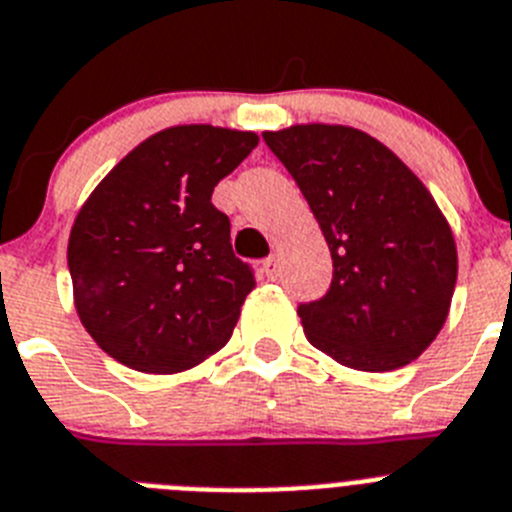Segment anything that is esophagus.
Returning a JSON list of instances; mask_svg holds the SVG:
<instances>
[{"instance_id": "obj_1", "label": "esophagus", "mask_w": 512, "mask_h": 512, "mask_svg": "<svg viewBox=\"0 0 512 512\" xmlns=\"http://www.w3.org/2000/svg\"><path fill=\"white\" fill-rule=\"evenodd\" d=\"M262 273L268 275L270 281H275V278H278V273H281V268H278V257L270 255L268 260L262 262Z\"/></svg>"}]
</instances>
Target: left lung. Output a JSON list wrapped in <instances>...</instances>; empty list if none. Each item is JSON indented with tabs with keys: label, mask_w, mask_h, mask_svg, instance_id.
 Masks as SVG:
<instances>
[{
	"label": "left lung",
	"mask_w": 512,
	"mask_h": 512,
	"mask_svg": "<svg viewBox=\"0 0 512 512\" xmlns=\"http://www.w3.org/2000/svg\"><path fill=\"white\" fill-rule=\"evenodd\" d=\"M262 139L304 193L335 268L327 296L299 306L306 340L355 371L415 361L443 330L459 275L430 190L358 128L296 123Z\"/></svg>",
	"instance_id": "1"
}]
</instances>
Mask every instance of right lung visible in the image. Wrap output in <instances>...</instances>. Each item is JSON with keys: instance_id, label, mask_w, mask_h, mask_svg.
Listing matches in <instances>:
<instances>
[{"instance_id": "add662e5", "label": "right lung", "mask_w": 512, "mask_h": 512, "mask_svg": "<svg viewBox=\"0 0 512 512\" xmlns=\"http://www.w3.org/2000/svg\"><path fill=\"white\" fill-rule=\"evenodd\" d=\"M257 141L208 123L164 128L82 203L66 247L74 309L110 358L167 376L229 342L255 278L211 193Z\"/></svg>"}]
</instances>
